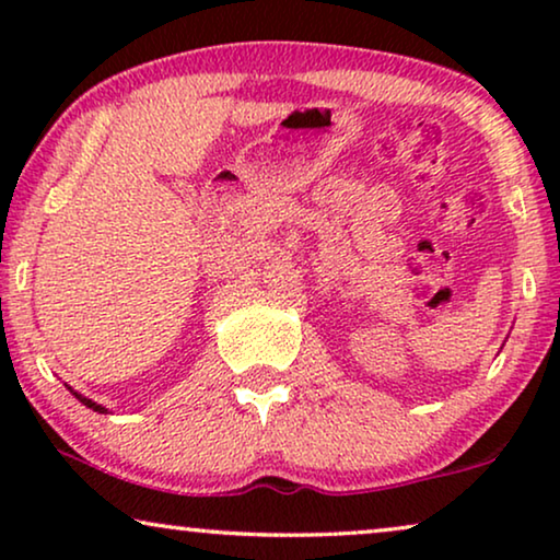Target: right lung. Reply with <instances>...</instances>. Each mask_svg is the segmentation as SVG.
Masks as SVG:
<instances>
[{
	"instance_id": "right-lung-1",
	"label": "right lung",
	"mask_w": 560,
	"mask_h": 560,
	"mask_svg": "<svg viewBox=\"0 0 560 560\" xmlns=\"http://www.w3.org/2000/svg\"><path fill=\"white\" fill-rule=\"evenodd\" d=\"M75 397H79V400H81L83 405H86V408H91V410H96V412H106V410L102 408V405H96L94 400H89V397H81V395H75Z\"/></svg>"
}]
</instances>
